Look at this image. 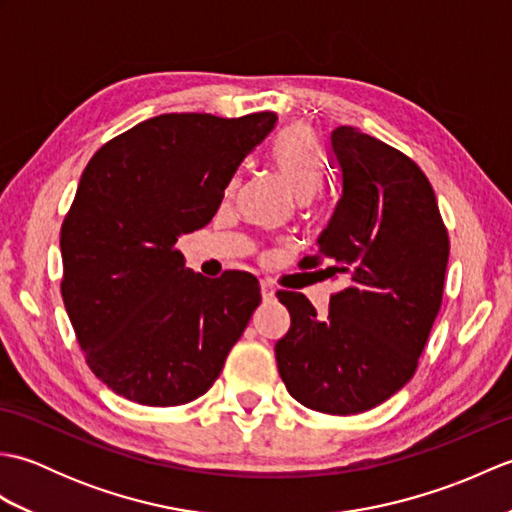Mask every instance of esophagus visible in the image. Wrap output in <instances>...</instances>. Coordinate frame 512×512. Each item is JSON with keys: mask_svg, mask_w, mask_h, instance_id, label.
Masks as SVG:
<instances>
[{"mask_svg": "<svg viewBox=\"0 0 512 512\" xmlns=\"http://www.w3.org/2000/svg\"><path fill=\"white\" fill-rule=\"evenodd\" d=\"M259 286H262V297L264 299H273L275 297V286L273 284H270V281H262V284H259Z\"/></svg>", "mask_w": 512, "mask_h": 512, "instance_id": "34e87169", "label": "esophagus"}]
</instances>
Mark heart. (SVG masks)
Returning a JSON list of instances; mask_svg holds the SVG:
<instances>
[{"mask_svg": "<svg viewBox=\"0 0 512 512\" xmlns=\"http://www.w3.org/2000/svg\"><path fill=\"white\" fill-rule=\"evenodd\" d=\"M273 165L297 202H306L319 187L323 162L319 143L308 127H288L273 147Z\"/></svg>", "mask_w": 512, "mask_h": 512, "instance_id": "heart-1", "label": "heart"}]
</instances>
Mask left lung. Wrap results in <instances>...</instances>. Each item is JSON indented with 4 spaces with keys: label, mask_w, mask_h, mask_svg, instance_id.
<instances>
[{
    "label": "left lung",
    "mask_w": 512,
    "mask_h": 512,
    "mask_svg": "<svg viewBox=\"0 0 512 512\" xmlns=\"http://www.w3.org/2000/svg\"><path fill=\"white\" fill-rule=\"evenodd\" d=\"M339 182L317 237L328 275L345 277L319 319L301 292H277L290 330L275 343L279 376L303 407L350 416L396 394L416 372L438 317L449 235L436 193L413 160L341 125L330 134Z\"/></svg>",
    "instance_id": "left-lung-1"
}]
</instances>
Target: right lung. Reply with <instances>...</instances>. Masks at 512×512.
Returning <instances> with one entry per match:
<instances>
[{"instance_id":"1","label":"right lung","mask_w":512,"mask_h":512,"mask_svg":"<svg viewBox=\"0 0 512 512\" xmlns=\"http://www.w3.org/2000/svg\"><path fill=\"white\" fill-rule=\"evenodd\" d=\"M273 112L162 114L96 151L61 226V295L96 378L149 407L200 398L262 301L253 275L206 279L178 239L213 220Z\"/></svg>"}]
</instances>
